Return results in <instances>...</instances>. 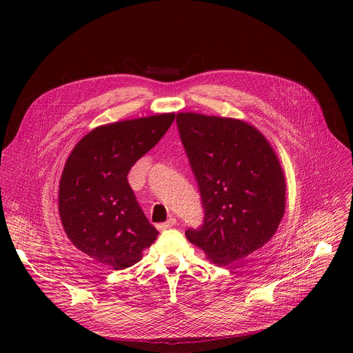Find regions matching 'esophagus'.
<instances>
[{"label": "esophagus", "instance_id": "obj_1", "mask_svg": "<svg viewBox=\"0 0 353 353\" xmlns=\"http://www.w3.org/2000/svg\"><path fill=\"white\" fill-rule=\"evenodd\" d=\"M173 225H176V218H170L168 222H165V223H159V225H157V228L159 229V230H166V229H169V228H172Z\"/></svg>", "mask_w": 353, "mask_h": 353}]
</instances>
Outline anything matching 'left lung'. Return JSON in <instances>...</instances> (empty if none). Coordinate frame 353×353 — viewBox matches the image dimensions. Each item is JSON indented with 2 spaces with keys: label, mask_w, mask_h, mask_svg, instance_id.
<instances>
[{
  "label": "left lung",
  "mask_w": 353,
  "mask_h": 353,
  "mask_svg": "<svg viewBox=\"0 0 353 353\" xmlns=\"http://www.w3.org/2000/svg\"><path fill=\"white\" fill-rule=\"evenodd\" d=\"M177 127L204 205V225L190 243L218 265L254 253L275 234L285 214V176L268 139L251 124L192 112Z\"/></svg>",
  "instance_id": "obj_1"
}]
</instances>
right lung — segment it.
Segmentation results:
<instances>
[{"mask_svg": "<svg viewBox=\"0 0 353 353\" xmlns=\"http://www.w3.org/2000/svg\"><path fill=\"white\" fill-rule=\"evenodd\" d=\"M162 113L99 125L70 154L59 188V214L71 243L97 264L124 270L142 259L159 232L149 223L127 174L174 121Z\"/></svg>", "mask_w": 353, "mask_h": 353, "instance_id": "add662e5", "label": "right lung"}]
</instances>
